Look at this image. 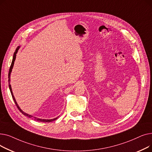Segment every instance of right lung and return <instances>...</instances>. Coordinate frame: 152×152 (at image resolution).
<instances>
[{"mask_svg":"<svg viewBox=\"0 0 152 152\" xmlns=\"http://www.w3.org/2000/svg\"><path fill=\"white\" fill-rule=\"evenodd\" d=\"M20 49V46H18V47L17 48V49H16V50H15V52H14V54H13V57L12 62V64H11V65H10V69H9V89H10V92H11V94H12V98H13V100H14V102H15V103L16 105H17V107L18 109V110L20 111V112H21V113H22V114H23L24 115H25V116H28V117H29V118H31L32 117H33V116H31V115H28V114H27V113H26L24 112V111H23L21 110V108H20V107L18 106V105L17 104V102H16V100H15V97H14V96H13V92H12V87H11V85H10V74H11L12 70V69H13V67L14 62H15V58H16V56H17V52H18V49ZM34 118H35L34 119H36V120H37V121H41V122H45V123H49V122H52V121H55V120H56V119H57V118H54V119H39V118H35V117H34Z\"/></svg>","mask_w":152,"mask_h":152,"instance_id":"obj_1","label":"right lung"}]
</instances>
